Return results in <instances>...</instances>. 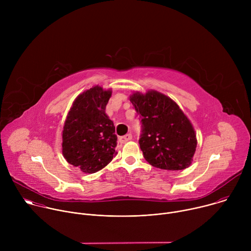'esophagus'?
<instances>
[{
  "mask_svg": "<svg viewBox=\"0 0 251 251\" xmlns=\"http://www.w3.org/2000/svg\"><path fill=\"white\" fill-rule=\"evenodd\" d=\"M131 139H132V135H131V134H127V135H125V136L120 137V138H119V142L121 143V144H124V143L130 141Z\"/></svg>",
  "mask_w": 251,
  "mask_h": 251,
  "instance_id": "obj_1",
  "label": "esophagus"
}]
</instances>
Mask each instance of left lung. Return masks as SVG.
<instances>
[{"mask_svg": "<svg viewBox=\"0 0 251 251\" xmlns=\"http://www.w3.org/2000/svg\"><path fill=\"white\" fill-rule=\"evenodd\" d=\"M141 118L140 148L153 167L184 170L193 162L198 144L196 131L190 119L172 98L156 91H139L130 95Z\"/></svg>", "mask_w": 251, "mask_h": 251, "instance_id": "left-lung-1", "label": "left lung"}]
</instances>
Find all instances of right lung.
<instances>
[{
  "label": "right lung",
  "instance_id": "1",
  "mask_svg": "<svg viewBox=\"0 0 251 251\" xmlns=\"http://www.w3.org/2000/svg\"><path fill=\"white\" fill-rule=\"evenodd\" d=\"M111 94V89L99 85L83 91L75 99L64 122L62 155L85 174L100 171L115 155V127L105 113Z\"/></svg>",
  "mask_w": 251,
  "mask_h": 251
}]
</instances>
